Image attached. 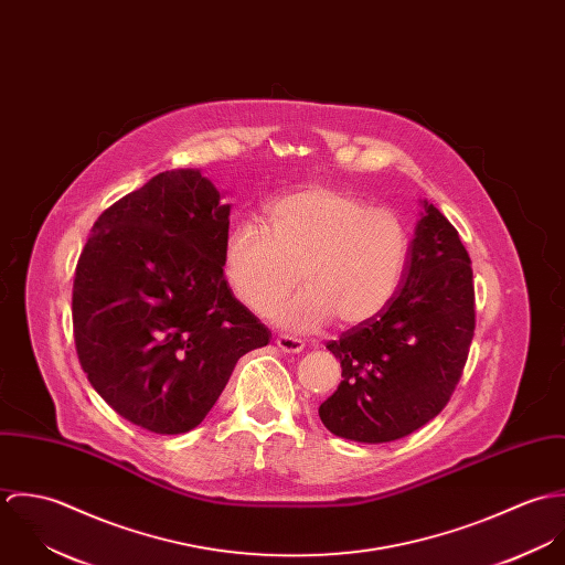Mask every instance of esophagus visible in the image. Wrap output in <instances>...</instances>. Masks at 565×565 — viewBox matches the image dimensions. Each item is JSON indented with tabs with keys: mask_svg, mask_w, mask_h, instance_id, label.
Here are the masks:
<instances>
[{
	"mask_svg": "<svg viewBox=\"0 0 565 565\" xmlns=\"http://www.w3.org/2000/svg\"><path fill=\"white\" fill-rule=\"evenodd\" d=\"M276 348L285 354H296V352L305 350V341L296 339V337H289V334H278L276 337Z\"/></svg>",
	"mask_w": 565,
	"mask_h": 565,
	"instance_id": "obj_1",
	"label": "esophagus"
}]
</instances>
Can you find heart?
<instances>
[{
	"mask_svg": "<svg viewBox=\"0 0 565 565\" xmlns=\"http://www.w3.org/2000/svg\"><path fill=\"white\" fill-rule=\"evenodd\" d=\"M267 231L239 224L224 243L231 294L256 316L269 313L300 280L307 285L271 320L318 330L332 316L343 326L370 322L401 287L408 233L392 211L354 193L307 186L265 206Z\"/></svg>",
	"mask_w": 565,
	"mask_h": 565,
	"instance_id": "obj_1",
	"label": "heart"
}]
</instances>
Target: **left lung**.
Wrapping results in <instances>:
<instances>
[{"label":"left lung","instance_id":"8db88e82","mask_svg":"<svg viewBox=\"0 0 565 565\" xmlns=\"http://www.w3.org/2000/svg\"><path fill=\"white\" fill-rule=\"evenodd\" d=\"M472 337L470 256L455 226L422 200L401 289L376 318L326 345L343 381L320 404L323 426L361 444L411 435L450 401Z\"/></svg>","mask_w":565,"mask_h":565}]
</instances>
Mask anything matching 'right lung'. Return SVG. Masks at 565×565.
Wrapping results in <instances>:
<instances>
[{
    "label": "right lung",
    "instance_id": "right-lung-1",
    "mask_svg": "<svg viewBox=\"0 0 565 565\" xmlns=\"http://www.w3.org/2000/svg\"><path fill=\"white\" fill-rule=\"evenodd\" d=\"M200 169H171L93 224L74 280V334L93 390L157 435L195 428L245 352L271 332L231 294V204Z\"/></svg>",
    "mask_w": 565,
    "mask_h": 565
}]
</instances>
